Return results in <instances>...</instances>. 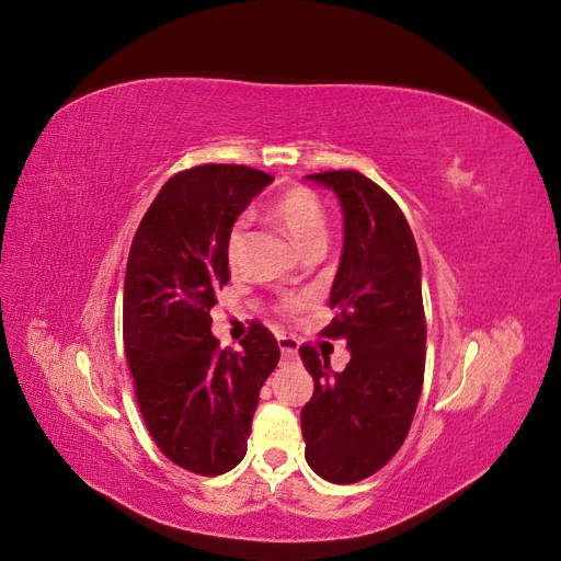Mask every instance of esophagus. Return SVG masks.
<instances>
[{
  "instance_id": "esophagus-1",
  "label": "esophagus",
  "mask_w": 561,
  "mask_h": 561,
  "mask_svg": "<svg viewBox=\"0 0 561 561\" xmlns=\"http://www.w3.org/2000/svg\"><path fill=\"white\" fill-rule=\"evenodd\" d=\"M278 346H280V355H283L285 360H295V358H297V348H299L297 339L280 334V336H278Z\"/></svg>"
}]
</instances>
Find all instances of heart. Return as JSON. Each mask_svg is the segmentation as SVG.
Here are the masks:
<instances>
[{"label":"heart","mask_w":561,"mask_h":561,"mask_svg":"<svg viewBox=\"0 0 561 561\" xmlns=\"http://www.w3.org/2000/svg\"><path fill=\"white\" fill-rule=\"evenodd\" d=\"M268 215L287 236H290V241L301 252L325 245L328 241V213L322 208L320 198L311 190H307V186H293V190L280 194L274 203H271ZM243 236H245V222L239 219V222L229 229V239H227V260L231 264L236 262V257H239ZM299 307H301V299L290 297L280 304V311L293 313Z\"/></svg>","instance_id":"obj_1"}]
</instances>
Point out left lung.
I'll return each mask as SVG.
<instances>
[{
  "label": "left lung",
  "mask_w": 561,
  "mask_h": 561,
  "mask_svg": "<svg viewBox=\"0 0 561 561\" xmlns=\"http://www.w3.org/2000/svg\"><path fill=\"white\" fill-rule=\"evenodd\" d=\"M344 210V250L332 283L336 311L322 334L346 339L351 360L301 346L313 398L301 410L307 463L322 480L353 484L381 470L402 447L426 369V316L414 233L398 203L358 171L307 175Z\"/></svg>",
  "instance_id": "8db88e82"
}]
</instances>
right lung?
Masks as SVG:
<instances>
[{"label":"right lung","mask_w":561,"mask_h":561,"mask_svg":"<svg viewBox=\"0 0 561 561\" xmlns=\"http://www.w3.org/2000/svg\"><path fill=\"white\" fill-rule=\"evenodd\" d=\"M274 180L248 165H196L168 180L135 231L124 283V344L157 447L196 474L243 461L278 342L252 322L241 351L219 346L210 309L229 283L227 239Z\"/></svg>","instance_id":"right-lung-1"}]
</instances>
